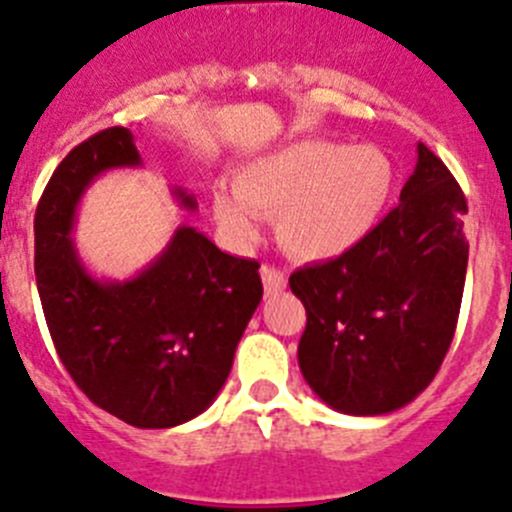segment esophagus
Returning <instances> with one entry per match:
<instances>
[{"label": "esophagus", "mask_w": 512, "mask_h": 512, "mask_svg": "<svg viewBox=\"0 0 512 512\" xmlns=\"http://www.w3.org/2000/svg\"><path fill=\"white\" fill-rule=\"evenodd\" d=\"M260 275H262V285H265V293H280V290H285V285H288L285 272L278 270V267L265 265L260 270Z\"/></svg>", "instance_id": "1"}]
</instances>
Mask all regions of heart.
Segmentation results:
<instances>
[{"instance_id":"obj_1","label":"heart","mask_w":512,"mask_h":512,"mask_svg":"<svg viewBox=\"0 0 512 512\" xmlns=\"http://www.w3.org/2000/svg\"><path fill=\"white\" fill-rule=\"evenodd\" d=\"M214 217L232 240L257 237L255 217H275V237L303 262L336 260L381 224L396 191V166L379 146L298 141L237 171Z\"/></svg>"}]
</instances>
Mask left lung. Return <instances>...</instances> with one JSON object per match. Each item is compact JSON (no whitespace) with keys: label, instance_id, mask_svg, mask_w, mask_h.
Wrapping results in <instances>:
<instances>
[{"label":"left lung","instance_id":"obj_1","mask_svg":"<svg viewBox=\"0 0 512 512\" xmlns=\"http://www.w3.org/2000/svg\"><path fill=\"white\" fill-rule=\"evenodd\" d=\"M399 207L356 250L290 275L303 300L298 364L331 409L376 417L407 407L437 376L467 272L465 194L424 143Z\"/></svg>","mask_w":512,"mask_h":512}]
</instances>
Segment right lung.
Returning <instances> with one entry per match:
<instances>
[{"label":"right lung","mask_w":512,"mask_h":512,"mask_svg":"<svg viewBox=\"0 0 512 512\" xmlns=\"http://www.w3.org/2000/svg\"><path fill=\"white\" fill-rule=\"evenodd\" d=\"M141 166L133 133L105 128L75 146L47 181L35 214V275L62 366L93 404L131 427L169 429L217 399L262 300L260 265L179 227L138 275L93 278L70 237L95 176ZM186 209L197 199L181 186Z\"/></svg>","instance_id":"add662e5"}]
</instances>
